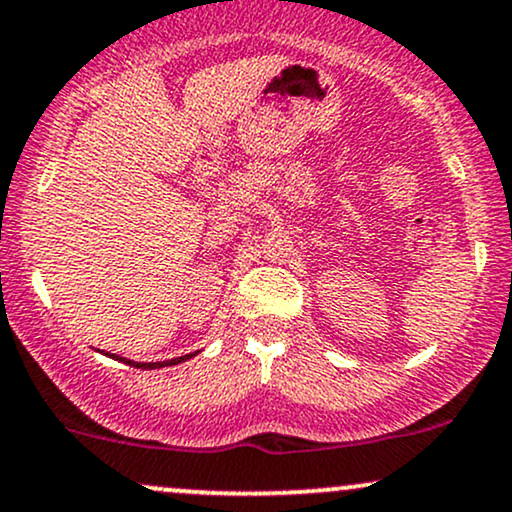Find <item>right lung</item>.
I'll list each match as a JSON object with an SVG mask.
<instances>
[{
    "label": "right lung",
    "mask_w": 512,
    "mask_h": 512,
    "mask_svg": "<svg viewBox=\"0 0 512 512\" xmlns=\"http://www.w3.org/2000/svg\"><path fill=\"white\" fill-rule=\"evenodd\" d=\"M96 351H98V349H96ZM101 354H103V356H108V358H115V361H122V363H127V366H134V368H144V370H154V368L178 366V363L187 361V358L197 356L199 351H195V354H185V356H178V358H168V361H154V363H139V361H129V358L120 356V354H110V351H101Z\"/></svg>",
    "instance_id": "1"
}]
</instances>
